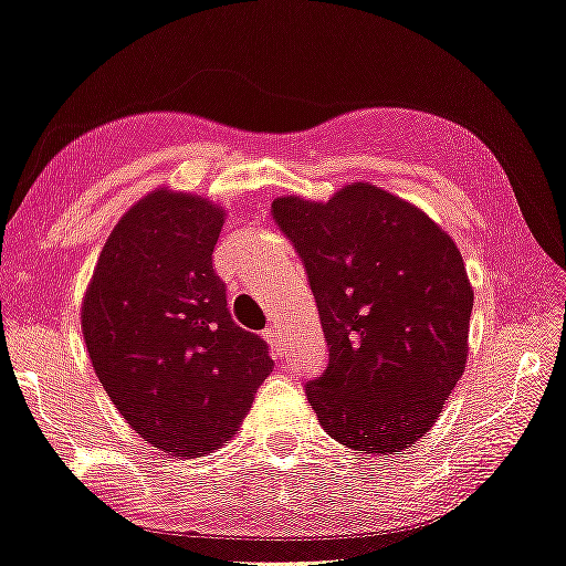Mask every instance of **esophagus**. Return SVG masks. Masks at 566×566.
<instances>
[{
    "instance_id": "obj_1",
    "label": "esophagus",
    "mask_w": 566,
    "mask_h": 566,
    "mask_svg": "<svg viewBox=\"0 0 566 566\" xmlns=\"http://www.w3.org/2000/svg\"><path fill=\"white\" fill-rule=\"evenodd\" d=\"M264 337H266V343L272 345L276 353L282 350V331H280V325H269L266 331H264Z\"/></svg>"
}]
</instances>
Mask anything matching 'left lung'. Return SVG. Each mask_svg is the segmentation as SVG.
Segmentation results:
<instances>
[{
  "label": "left lung",
  "mask_w": 566,
  "mask_h": 566,
  "mask_svg": "<svg viewBox=\"0 0 566 566\" xmlns=\"http://www.w3.org/2000/svg\"><path fill=\"white\" fill-rule=\"evenodd\" d=\"M305 266L327 366L305 384L327 434L368 454L407 450L468 364L472 286L454 241L411 202L353 182L327 202L276 198Z\"/></svg>",
  "instance_id": "left-lung-1"
}]
</instances>
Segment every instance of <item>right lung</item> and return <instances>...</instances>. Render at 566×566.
<instances>
[{
  "instance_id": "1",
  "label": "right lung",
  "mask_w": 566,
  "mask_h": 566,
  "mask_svg": "<svg viewBox=\"0 0 566 566\" xmlns=\"http://www.w3.org/2000/svg\"><path fill=\"white\" fill-rule=\"evenodd\" d=\"M223 210L155 190L108 235L81 323L101 386L132 429L172 458L235 434L274 360L233 323L213 272Z\"/></svg>"
}]
</instances>
